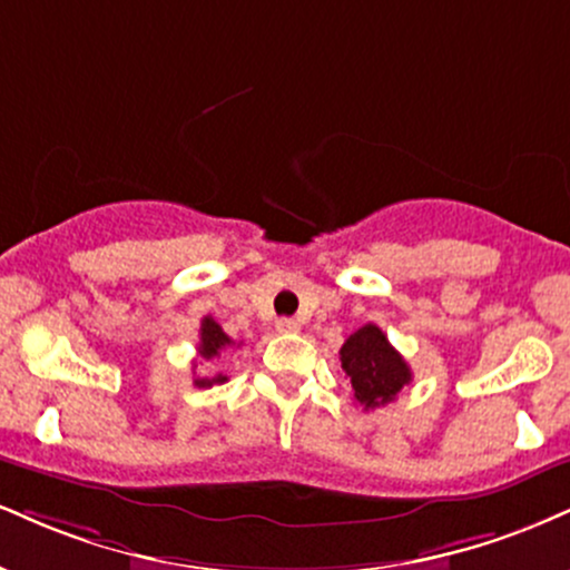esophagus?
<instances>
[{
  "mask_svg": "<svg viewBox=\"0 0 570 570\" xmlns=\"http://www.w3.org/2000/svg\"><path fill=\"white\" fill-rule=\"evenodd\" d=\"M276 328L281 334H297L299 332V324L294 318H278Z\"/></svg>",
  "mask_w": 570,
  "mask_h": 570,
  "instance_id": "esophagus-1",
  "label": "esophagus"
}]
</instances>
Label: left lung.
Here are the masks:
<instances>
[{
	"mask_svg": "<svg viewBox=\"0 0 570 570\" xmlns=\"http://www.w3.org/2000/svg\"><path fill=\"white\" fill-rule=\"evenodd\" d=\"M340 361L351 376L353 397L366 411L395 401V395L411 382L409 363L374 324L361 326L345 340Z\"/></svg>",
	"mask_w": 570,
	"mask_h": 570,
	"instance_id": "left-lung-1",
	"label": "left lung"
}]
</instances>
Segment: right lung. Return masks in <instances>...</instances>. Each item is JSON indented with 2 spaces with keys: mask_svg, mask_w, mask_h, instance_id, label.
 Listing matches in <instances>:
<instances>
[{
  "mask_svg": "<svg viewBox=\"0 0 570 570\" xmlns=\"http://www.w3.org/2000/svg\"><path fill=\"white\" fill-rule=\"evenodd\" d=\"M236 342H233L228 334L223 332V326L217 324L212 315H204L202 318V328H198V358L202 361H212L217 358L219 353L225 351V347H233ZM196 366V363H194ZM228 380L225 374H217V376H196L194 385L196 387H212V385H223V382Z\"/></svg>",
  "mask_w": 570,
  "mask_h": 570,
  "instance_id": "1",
  "label": "right lung"
}]
</instances>
